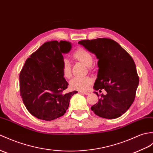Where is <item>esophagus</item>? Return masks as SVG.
I'll use <instances>...</instances> for the list:
<instances>
[{"label": "esophagus", "mask_w": 153, "mask_h": 153, "mask_svg": "<svg viewBox=\"0 0 153 153\" xmlns=\"http://www.w3.org/2000/svg\"><path fill=\"white\" fill-rule=\"evenodd\" d=\"M79 93H82V94H85V95H88V94H90V93H88V92H87V91H79Z\"/></svg>", "instance_id": "34e87169"}]
</instances>
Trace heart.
<instances>
[{"label": "heart", "mask_w": 153, "mask_h": 153, "mask_svg": "<svg viewBox=\"0 0 153 153\" xmlns=\"http://www.w3.org/2000/svg\"><path fill=\"white\" fill-rule=\"evenodd\" d=\"M73 56L74 59L82 62L85 66L90 67L93 65V58L91 53L86 49L79 48L74 51ZM62 75L66 79H70L72 76L70 64L67 59L62 60ZM92 83V79L88 77H76L70 81V87L71 88L78 91L87 90Z\"/></svg>", "instance_id": "b5f03b06"}]
</instances>
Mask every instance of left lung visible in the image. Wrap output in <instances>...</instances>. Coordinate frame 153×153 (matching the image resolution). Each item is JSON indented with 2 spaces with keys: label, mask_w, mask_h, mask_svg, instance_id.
Instances as JSON below:
<instances>
[{
  "label": "left lung",
  "mask_w": 153,
  "mask_h": 153,
  "mask_svg": "<svg viewBox=\"0 0 153 153\" xmlns=\"http://www.w3.org/2000/svg\"><path fill=\"white\" fill-rule=\"evenodd\" d=\"M88 51L98 59L96 91L105 89L97 104L91 107L96 115L105 119H116L124 114L132 104L139 84L133 59L117 42L109 38L81 40ZM95 93L99 97L98 94Z\"/></svg>",
  "instance_id": "obj_1"
}]
</instances>
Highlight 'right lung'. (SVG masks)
<instances>
[{
  "label": "right lung",
  "mask_w": 153,
  "mask_h": 153,
  "mask_svg": "<svg viewBox=\"0 0 153 153\" xmlns=\"http://www.w3.org/2000/svg\"><path fill=\"white\" fill-rule=\"evenodd\" d=\"M72 44L66 41L47 42L28 58L19 74L20 94L26 108L36 118L51 120L68 108L74 91L62 94L68 83L62 72L63 53Z\"/></svg>",
  "instance_id": "add662e5"
}]
</instances>
